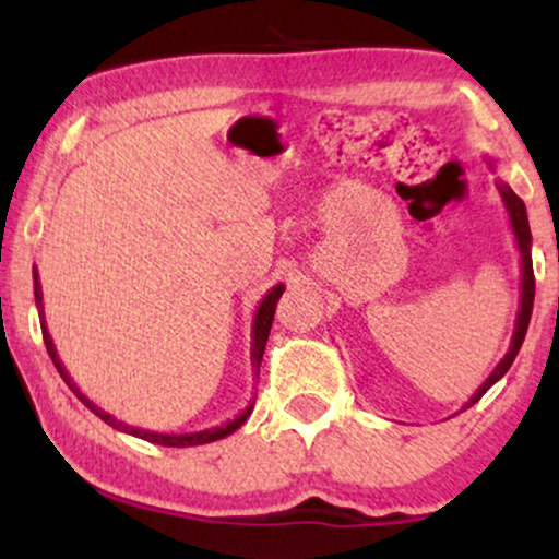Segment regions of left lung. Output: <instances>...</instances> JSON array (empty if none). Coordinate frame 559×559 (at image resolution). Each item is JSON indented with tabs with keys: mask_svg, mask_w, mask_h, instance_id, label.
I'll return each mask as SVG.
<instances>
[{
	"mask_svg": "<svg viewBox=\"0 0 559 559\" xmlns=\"http://www.w3.org/2000/svg\"><path fill=\"white\" fill-rule=\"evenodd\" d=\"M489 168L493 170L491 159H489ZM499 189V197H502L504 207H507V215H510V226H512V234H515V243H518V252H521V307H518V318H515V331H512V342H510V349H507V355L499 360L497 368L491 370V376L486 378L484 383L476 389V394L471 396L463 404V409L473 407L480 396L489 391L493 383L502 378L507 370H510V365L515 362L518 352H521V344L525 338V331H528V323H531V310H534V294H536V281H534V262H531V228H528V215H525V204L523 199L515 194V191L510 189V186L499 181L497 183Z\"/></svg>",
	"mask_w": 559,
	"mask_h": 559,
	"instance_id": "obj_1",
	"label": "left lung"
}]
</instances>
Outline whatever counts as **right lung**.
<instances>
[{"mask_svg":"<svg viewBox=\"0 0 559 559\" xmlns=\"http://www.w3.org/2000/svg\"><path fill=\"white\" fill-rule=\"evenodd\" d=\"M284 284H275L271 292L265 294L260 301L258 312H254V320H252V368H254V376H260V362H262V355H265V344H267V336H271V325H273V316H275V305H278L281 294H284ZM34 297H36V307H38V318H41V333H44V344H47V352L49 357H52L55 368L60 370L62 381L68 383L70 391H73L79 400L86 404L88 409L96 415V418H102L107 423V426L118 428V431L123 433H131L136 436V439H144V441H152V444H159V447H199V444H210V441H217V439H226L236 431V428L243 426V420L249 418V413H252L254 404L249 402V407L243 409L241 415H236L234 420L223 423V426H215V428H204V431H194V433H157V431H144V428H136V426H128V423L112 418L110 413H105V409L99 407V404H94L88 400L83 391L75 386L73 378L68 376L66 365L60 362V357H57V349H55V342L52 336H49L47 331V320H44V297H41V281H38V271L34 267Z\"/></svg>","mask_w":559,"mask_h":559,"instance_id":"obj_1","label":"right lung"}]
</instances>
